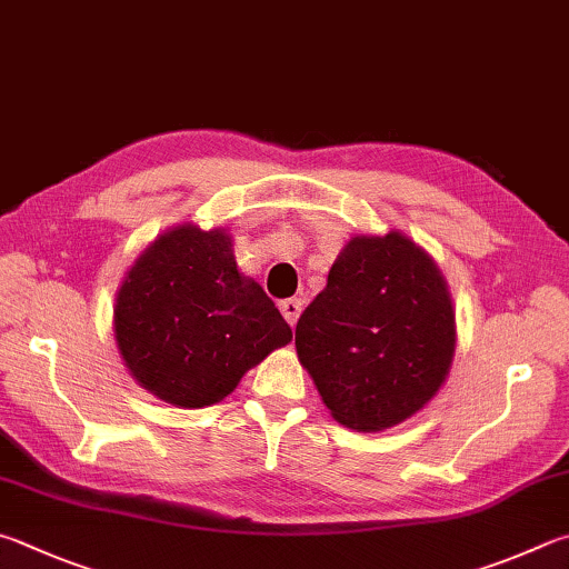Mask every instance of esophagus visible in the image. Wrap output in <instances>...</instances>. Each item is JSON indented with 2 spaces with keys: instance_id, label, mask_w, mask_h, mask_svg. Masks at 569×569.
I'll return each instance as SVG.
<instances>
[{
  "instance_id": "34e87169",
  "label": "esophagus",
  "mask_w": 569,
  "mask_h": 569,
  "mask_svg": "<svg viewBox=\"0 0 569 569\" xmlns=\"http://www.w3.org/2000/svg\"><path fill=\"white\" fill-rule=\"evenodd\" d=\"M278 306H281V313L288 323L296 326L298 316H301V298H286V301H281Z\"/></svg>"
}]
</instances>
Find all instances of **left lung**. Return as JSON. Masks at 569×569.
Wrapping results in <instances>:
<instances>
[{
    "label": "left lung",
    "mask_w": 569,
    "mask_h": 569,
    "mask_svg": "<svg viewBox=\"0 0 569 569\" xmlns=\"http://www.w3.org/2000/svg\"><path fill=\"white\" fill-rule=\"evenodd\" d=\"M296 350L340 426H398L436 396L456 353L438 266L402 233L356 236L298 318Z\"/></svg>",
    "instance_id": "left-lung-1"
}]
</instances>
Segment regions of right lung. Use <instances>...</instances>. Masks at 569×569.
<instances>
[{
    "mask_svg": "<svg viewBox=\"0 0 569 569\" xmlns=\"http://www.w3.org/2000/svg\"><path fill=\"white\" fill-rule=\"evenodd\" d=\"M113 328L131 376L181 408L223 400L293 338L263 288L239 273L229 236L191 223L159 236L131 266Z\"/></svg>",
    "mask_w": 569,
    "mask_h": 569,
    "instance_id": "add662e5",
    "label": "right lung"
}]
</instances>
